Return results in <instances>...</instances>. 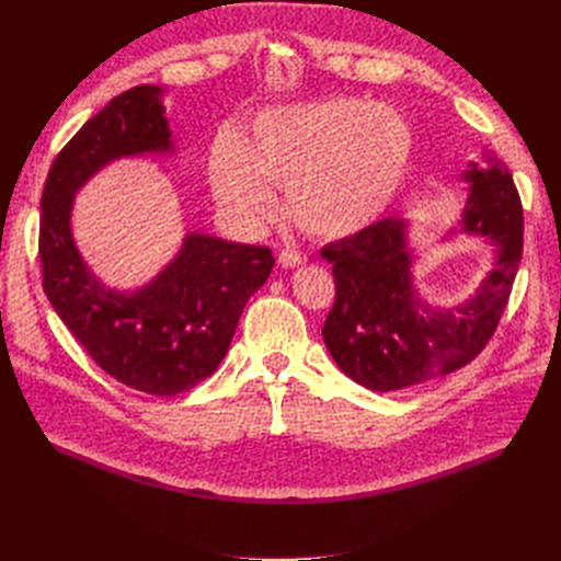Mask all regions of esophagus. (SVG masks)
<instances>
[{"label":"esophagus","mask_w":561,"mask_h":561,"mask_svg":"<svg viewBox=\"0 0 561 561\" xmlns=\"http://www.w3.org/2000/svg\"><path fill=\"white\" fill-rule=\"evenodd\" d=\"M278 264H280L283 268H297V266H301V264H307V257H304V254L297 252V250H283V252L278 254Z\"/></svg>","instance_id":"34e87169"}]
</instances>
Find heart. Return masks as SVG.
I'll return each instance as SVG.
<instances>
[{"mask_svg": "<svg viewBox=\"0 0 561 561\" xmlns=\"http://www.w3.org/2000/svg\"><path fill=\"white\" fill-rule=\"evenodd\" d=\"M412 147V128L396 110L334 98L266 112L233 149L215 151L208 175L217 203L241 227L274 217L271 192H285L301 231L336 241L383 215Z\"/></svg>", "mask_w": 561, "mask_h": 561, "instance_id": "obj_1", "label": "heart"}]
</instances>
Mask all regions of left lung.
<instances>
[{
	"label": "left lung",
	"instance_id": "left-lung-1",
	"mask_svg": "<svg viewBox=\"0 0 561 561\" xmlns=\"http://www.w3.org/2000/svg\"><path fill=\"white\" fill-rule=\"evenodd\" d=\"M468 198L461 227L494 245L496 262L472 297L433 307L414 287L407 219L381 222L320 250L332 264L334 307L322 339L339 369L369 390H400L445 377L478 358L507 307L522 260L524 217L513 175L484 154L461 175Z\"/></svg>",
	"mask_w": 561,
	"mask_h": 561
}]
</instances>
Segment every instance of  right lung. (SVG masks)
Returning <instances> with one entry per match:
<instances>
[{
    "label": "right lung",
    "mask_w": 561,
    "mask_h": 561,
    "mask_svg": "<svg viewBox=\"0 0 561 561\" xmlns=\"http://www.w3.org/2000/svg\"><path fill=\"white\" fill-rule=\"evenodd\" d=\"M161 93L151 83L124 91L62 147L42 194L39 257L50 307L91 358L135 390L178 396L222 363L274 257L262 245L186 233L175 260L138 290H110L91 274L72 239L75 194L116 159L171 154Z\"/></svg>",
    "instance_id": "1"
}]
</instances>
